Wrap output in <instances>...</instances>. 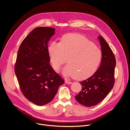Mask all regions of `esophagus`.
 <instances>
[{"label":"esophagus","instance_id":"1","mask_svg":"<svg viewBox=\"0 0 130 130\" xmlns=\"http://www.w3.org/2000/svg\"><path fill=\"white\" fill-rule=\"evenodd\" d=\"M65 83H66V84H71L72 83L71 82L68 81L67 79H66V80H65Z\"/></svg>","mask_w":130,"mask_h":130}]
</instances>
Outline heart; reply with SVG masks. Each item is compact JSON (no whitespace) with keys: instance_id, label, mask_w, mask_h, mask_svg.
<instances>
[{"instance_id":"1","label":"heart","mask_w":130,"mask_h":130,"mask_svg":"<svg viewBox=\"0 0 130 130\" xmlns=\"http://www.w3.org/2000/svg\"><path fill=\"white\" fill-rule=\"evenodd\" d=\"M51 62L55 70L60 71L62 65L68 64L63 69L66 76L84 79L93 75L102 60V52L93 42L84 36L67 34L60 43L49 44L48 48Z\"/></svg>"}]
</instances>
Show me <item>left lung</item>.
Wrapping results in <instances>:
<instances>
[{
  "mask_svg": "<svg viewBox=\"0 0 130 130\" xmlns=\"http://www.w3.org/2000/svg\"><path fill=\"white\" fill-rule=\"evenodd\" d=\"M98 38L103 55L101 64L92 76L79 82L82 86V90L75 97L79 104L86 107L101 103L112 89L115 81V55L105 39L101 35Z\"/></svg>",
  "mask_w": 130,
  "mask_h": 130,
  "instance_id": "1",
  "label": "left lung"
}]
</instances>
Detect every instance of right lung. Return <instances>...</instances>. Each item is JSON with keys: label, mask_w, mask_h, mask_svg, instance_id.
I'll use <instances>...</instances> for the list:
<instances>
[{"label": "right lung", "mask_w": 130, "mask_h": 130, "mask_svg": "<svg viewBox=\"0 0 130 130\" xmlns=\"http://www.w3.org/2000/svg\"><path fill=\"white\" fill-rule=\"evenodd\" d=\"M55 31L49 27L34 28L21 44L14 66L22 94L39 106L51 102L64 82L49 64L48 43Z\"/></svg>", "instance_id": "right-lung-1"}]
</instances>
